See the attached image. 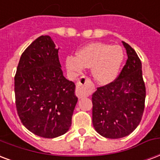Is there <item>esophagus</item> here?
I'll return each instance as SVG.
<instances>
[{
  "mask_svg": "<svg viewBox=\"0 0 160 160\" xmlns=\"http://www.w3.org/2000/svg\"><path fill=\"white\" fill-rule=\"evenodd\" d=\"M90 82V80L87 77H85V76H83L80 79V80H78L77 83H76V85H77L78 89H79V92H78V96H86V95H88V94L86 93L85 91H82L83 89L85 88L86 85Z\"/></svg>",
  "mask_w": 160,
  "mask_h": 160,
  "instance_id": "obj_1",
  "label": "esophagus"
}]
</instances>
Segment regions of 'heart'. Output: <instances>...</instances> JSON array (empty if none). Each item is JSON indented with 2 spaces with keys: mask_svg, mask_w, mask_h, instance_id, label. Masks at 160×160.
Masks as SVG:
<instances>
[{
  "mask_svg": "<svg viewBox=\"0 0 160 160\" xmlns=\"http://www.w3.org/2000/svg\"><path fill=\"white\" fill-rule=\"evenodd\" d=\"M125 53L119 45L106 42H91L80 48L75 56H68L67 70L77 76L85 68H90L91 75L98 85H106L118 77L123 63Z\"/></svg>",
  "mask_w": 160,
  "mask_h": 160,
  "instance_id": "obj_1",
  "label": "heart"
}]
</instances>
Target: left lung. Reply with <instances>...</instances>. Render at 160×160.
<instances>
[{"label":"left lung","instance_id":"obj_1","mask_svg":"<svg viewBox=\"0 0 160 160\" xmlns=\"http://www.w3.org/2000/svg\"><path fill=\"white\" fill-rule=\"evenodd\" d=\"M128 59L113 82L97 88L92 95V123L107 138H121L136 129L144 110L146 90L142 63L133 48L122 41Z\"/></svg>","mask_w":160,"mask_h":160}]
</instances>
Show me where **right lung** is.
Instances as JSON below:
<instances>
[{"label":"right lung","instance_id":"right-lung-1","mask_svg":"<svg viewBox=\"0 0 160 160\" xmlns=\"http://www.w3.org/2000/svg\"><path fill=\"white\" fill-rule=\"evenodd\" d=\"M58 48L49 36H40L21 56L14 79L21 122L35 135L53 138L69 131L78 102L75 83L64 77Z\"/></svg>","mask_w":160,"mask_h":160}]
</instances>
